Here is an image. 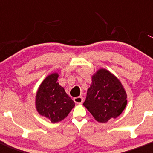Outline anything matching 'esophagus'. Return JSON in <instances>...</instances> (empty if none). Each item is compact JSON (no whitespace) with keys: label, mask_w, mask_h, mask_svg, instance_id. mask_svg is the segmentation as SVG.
<instances>
[{"label":"esophagus","mask_w":153,"mask_h":153,"mask_svg":"<svg viewBox=\"0 0 153 153\" xmlns=\"http://www.w3.org/2000/svg\"><path fill=\"white\" fill-rule=\"evenodd\" d=\"M73 100H74L75 103H78V104H80V103H82V101H83V99H82V97H80V96L75 97Z\"/></svg>","instance_id":"34e87169"}]
</instances>
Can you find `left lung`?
Instances as JSON below:
<instances>
[{"label":"left lung","instance_id":"8db88e82","mask_svg":"<svg viewBox=\"0 0 153 153\" xmlns=\"http://www.w3.org/2000/svg\"><path fill=\"white\" fill-rule=\"evenodd\" d=\"M126 91L119 79L106 69L92 76L83 106L101 123L119 117L127 106Z\"/></svg>","mask_w":153,"mask_h":153}]
</instances>
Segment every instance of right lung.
Segmentation results:
<instances>
[{"instance_id": "right-lung-1", "label": "right lung", "mask_w": 153, "mask_h": 153, "mask_svg": "<svg viewBox=\"0 0 153 153\" xmlns=\"http://www.w3.org/2000/svg\"><path fill=\"white\" fill-rule=\"evenodd\" d=\"M58 74L48 75L39 88L36 95V108L40 115L52 123L64 119L75 106V102L57 82Z\"/></svg>"}]
</instances>
